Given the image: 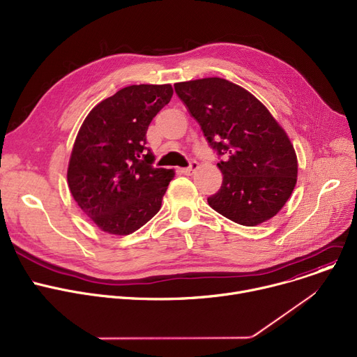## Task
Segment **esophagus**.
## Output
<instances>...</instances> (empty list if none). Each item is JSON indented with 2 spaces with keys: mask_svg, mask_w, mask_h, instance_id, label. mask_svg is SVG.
<instances>
[{
  "mask_svg": "<svg viewBox=\"0 0 357 357\" xmlns=\"http://www.w3.org/2000/svg\"><path fill=\"white\" fill-rule=\"evenodd\" d=\"M198 168V162L197 160H192L191 163H189V166L188 168H182L181 169V172L182 174H185V175H192L194 174V171Z\"/></svg>",
  "mask_w": 357,
  "mask_h": 357,
  "instance_id": "esophagus-1",
  "label": "esophagus"
}]
</instances>
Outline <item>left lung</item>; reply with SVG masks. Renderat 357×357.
I'll use <instances>...</instances> for the list:
<instances>
[{"mask_svg":"<svg viewBox=\"0 0 357 357\" xmlns=\"http://www.w3.org/2000/svg\"><path fill=\"white\" fill-rule=\"evenodd\" d=\"M174 87L220 158L222 185L208 198L209 206L245 227L277 215L296 186L297 156L267 107L241 86L220 77Z\"/></svg>","mask_w":357,"mask_h":357,"instance_id":"obj_1","label":"left lung"}]
</instances>
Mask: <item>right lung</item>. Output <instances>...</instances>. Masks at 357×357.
<instances>
[{
    "mask_svg": "<svg viewBox=\"0 0 357 357\" xmlns=\"http://www.w3.org/2000/svg\"><path fill=\"white\" fill-rule=\"evenodd\" d=\"M172 94L171 84L128 86L84 119L67 182L77 205L102 231L132 234L160 209L175 172L153 168L146 132Z\"/></svg>",
    "mask_w": 357,
    "mask_h": 357,
    "instance_id": "add662e5",
    "label": "right lung"
}]
</instances>
